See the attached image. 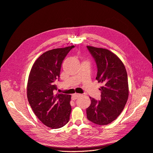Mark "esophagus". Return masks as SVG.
Segmentation results:
<instances>
[{"mask_svg":"<svg viewBox=\"0 0 153 153\" xmlns=\"http://www.w3.org/2000/svg\"><path fill=\"white\" fill-rule=\"evenodd\" d=\"M80 96H81L80 94H76V93H75V94H74L72 95V97H71V98H72L73 100H76L77 98H78Z\"/></svg>","mask_w":153,"mask_h":153,"instance_id":"34e87169","label":"esophagus"}]
</instances>
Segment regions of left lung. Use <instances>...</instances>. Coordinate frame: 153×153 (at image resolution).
I'll return each mask as SVG.
<instances>
[{
    "label": "left lung",
    "mask_w": 153,
    "mask_h": 153,
    "mask_svg": "<svg viewBox=\"0 0 153 153\" xmlns=\"http://www.w3.org/2000/svg\"><path fill=\"white\" fill-rule=\"evenodd\" d=\"M94 58L97 72L96 79L102 83L101 100L90 97L91 103L86 109L88 119L97 125H107L121 114L128 97L126 69L121 60L110 51L87 46Z\"/></svg>",
    "instance_id": "obj_1"
}]
</instances>
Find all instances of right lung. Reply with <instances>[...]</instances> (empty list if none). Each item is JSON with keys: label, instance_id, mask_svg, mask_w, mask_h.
Segmentation results:
<instances>
[{"label": "right lung", "instance_id": "1", "mask_svg": "<svg viewBox=\"0 0 153 153\" xmlns=\"http://www.w3.org/2000/svg\"><path fill=\"white\" fill-rule=\"evenodd\" d=\"M74 46L53 49L39 56L31 68L27 85V97L34 114L46 126L59 128L70 119L71 96L53 94L57 90L63 60Z\"/></svg>", "mask_w": 153, "mask_h": 153}]
</instances>
